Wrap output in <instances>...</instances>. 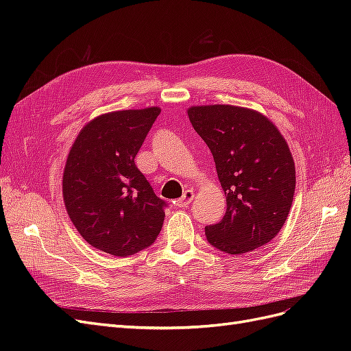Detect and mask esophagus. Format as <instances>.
Here are the masks:
<instances>
[{"mask_svg": "<svg viewBox=\"0 0 351 351\" xmlns=\"http://www.w3.org/2000/svg\"><path fill=\"white\" fill-rule=\"evenodd\" d=\"M195 197V193L192 192V190H186V192L183 193V196L177 199V206L178 208H187L190 204H192V200Z\"/></svg>", "mask_w": 351, "mask_h": 351, "instance_id": "esophagus-1", "label": "esophagus"}]
</instances>
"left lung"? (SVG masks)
<instances>
[{"instance_id": "left-lung-1", "label": "left lung", "mask_w": 351, "mask_h": 351, "mask_svg": "<svg viewBox=\"0 0 351 351\" xmlns=\"http://www.w3.org/2000/svg\"><path fill=\"white\" fill-rule=\"evenodd\" d=\"M187 115L215 161L226 215L205 227L206 240L228 254L271 241L289 217L295 169L285 139L267 117L232 105L192 107Z\"/></svg>"}]
</instances>
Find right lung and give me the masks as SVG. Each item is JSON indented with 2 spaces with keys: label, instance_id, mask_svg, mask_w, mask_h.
Wrapping results in <instances>:
<instances>
[{
  "label": "right lung",
  "instance_id": "add662e5",
  "mask_svg": "<svg viewBox=\"0 0 351 351\" xmlns=\"http://www.w3.org/2000/svg\"><path fill=\"white\" fill-rule=\"evenodd\" d=\"M161 110H127L90 121L71 146L62 177L70 219L90 246L130 256L155 243L167 202L134 158Z\"/></svg>",
  "mask_w": 351,
  "mask_h": 351
}]
</instances>
